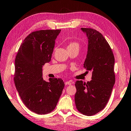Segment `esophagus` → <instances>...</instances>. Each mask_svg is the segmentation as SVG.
<instances>
[{
    "label": "esophagus",
    "instance_id": "esophagus-1",
    "mask_svg": "<svg viewBox=\"0 0 131 131\" xmlns=\"http://www.w3.org/2000/svg\"><path fill=\"white\" fill-rule=\"evenodd\" d=\"M65 85H70L71 84V82H70V81H68V82H66L65 83Z\"/></svg>",
    "mask_w": 131,
    "mask_h": 131
}]
</instances>
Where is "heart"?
<instances>
[{
    "mask_svg": "<svg viewBox=\"0 0 131 131\" xmlns=\"http://www.w3.org/2000/svg\"><path fill=\"white\" fill-rule=\"evenodd\" d=\"M79 48V44L78 42H74V41H72V42H70L68 43L67 49H72V48Z\"/></svg>",
    "mask_w": 131,
    "mask_h": 131,
    "instance_id": "heart-1",
    "label": "heart"
}]
</instances>
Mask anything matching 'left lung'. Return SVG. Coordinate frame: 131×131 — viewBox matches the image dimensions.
<instances>
[{"label": "left lung", "mask_w": 131, "mask_h": 131, "mask_svg": "<svg viewBox=\"0 0 131 131\" xmlns=\"http://www.w3.org/2000/svg\"><path fill=\"white\" fill-rule=\"evenodd\" d=\"M81 29L86 33L89 41L84 68L92 72V80L87 83L76 81L74 101L78 111L92 116L103 110L110 97L115 81V59L109 43L100 32L91 28Z\"/></svg>", "instance_id": "obj_1"}]
</instances>
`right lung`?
I'll list each match as a JSON object with an SVG mask.
<instances>
[{"label":"right lung","mask_w":131,"mask_h":131,"mask_svg":"<svg viewBox=\"0 0 131 131\" xmlns=\"http://www.w3.org/2000/svg\"><path fill=\"white\" fill-rule=\"evenodd\" d=\"M61 30L33 31L24 39L15 59L14 81L24 105L42 115L55 108L65 83L61 79L42 77V66L51 61L55 40Z\"/></svg>","instance_id":"1"}]
</instances>
